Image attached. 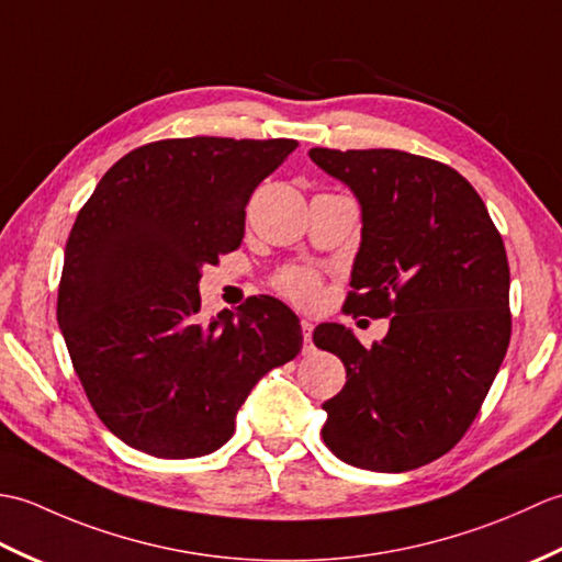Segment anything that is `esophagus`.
I'll return each mask as SVG.
<instances>
[{
	"mask_svg": "<svg viewBox=\"0 0 562 562\" xmlns=\"http://www.w3.org/2000/svg\"><path fill=\"white\" fill-rule=\"evenodd\" d=\"M302 333H304V350L308 352L314 348L312 345V333H314V324L308 318H302Z\"/></svg>",
	"mask_w": 562,
	"mask_h": 562,
	"instance_id": "1",
	"label": "esophagus"
}]
</instances>
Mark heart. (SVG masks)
I'll list each match as a JSON object with an SVG mask.
<instances>
[{"label":"heart","mask_w":562,"mask_h":562,"mask_svg":"<svg viewBox=\"0 0 562 562\" xmlns=\"http://www.w3.org/2000/svg\"><path fill=\"white\" fill-rule=\"evenodd\" d=\"M274 290L288 296V300L312 306L318 302L321 296V280L314 270L308 268H284L274 274Z\"/></svg>","instance_id":"1"}]
</instances>
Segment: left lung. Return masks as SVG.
<instances>
[{"instance_id": "left-lung-1", "label": "left lung", "mask_w": 562, "mask_h": 562, "mask_svg": "<svg viewBox=\"0 0 562 562\" xmlns=\"http://www.w3.org/2000/svg\"><path fill=\"white\" fill-rule=\"evenodd\" d=\"M308 157L362 207L345 312L391 318L372 348L340 324L314 330L348 381L324 403L326 447L357 469L401 473L463 437L505 360L509 266L485 202L451 166L398 149Z\"/></svg>"}]
</instances>
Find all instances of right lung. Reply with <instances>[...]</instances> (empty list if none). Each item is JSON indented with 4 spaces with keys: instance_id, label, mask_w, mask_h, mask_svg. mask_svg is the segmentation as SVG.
I'll use <instances>...</instances> for the list:
<instances>
[{
    "instance_id": "obj_1",
    "label": "right lung",
    "mask_w": 562,
    "mask_h": 562,
    "mask_svg": "<svg viewBox=\"0 0 562 562\" xmlns=\"http://www.w3.org/2000/svg\"><path fill=\"white\" fill-rule=\"evenodd\" d=\"M294 139L186 137L113 164L71 226L57 324L89 403L159 459L217 451L272 367L302 350L290 306L260 294L200 316V270L238 248L246 205Z\"/></svg>"
}]
</instances>
